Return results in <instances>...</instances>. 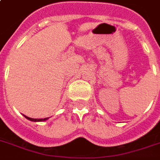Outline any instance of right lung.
Instances as JSON below:
<instances>
[{"label":"right lung","instance_id":"right-lung-1","mask_svg":"<svg viewBox=\"0 0 160 160\" xmlns=\"http://www.w3.org/2000/svg\"><path fill=\"white\" fill-rule=\"evenodd\" d=\"M27 119L30 120V121H33V122H42V121H46L47 119H48V118H28L27 116L23 115Z\"/></svg>","mask_w":160,"mask_h":160}]
</instances>
